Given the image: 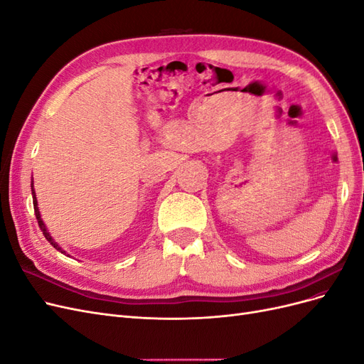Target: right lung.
<instances>
[{
	"label": "right lung",
	"instance_id": "obj_1",
	"mask_svg": "<svg viewBox=\"0 0 364 364\" xmlns=\"http://www.w3.org/2000/svg\"><path fill=\"white\" fill-rule=\"evenodd\" d=\"M31 194H33V206H35V215H36V218H38V223H39V228H41V230H42V234L46 235V238L50 241V245L53 246V247H56L59 252H62L63 255H67V252L65 250H62V247L56 243V241L53 240V237L50 235V232L47 230V226H46V223H43V220H42V217H41V213H39V208H38V200H36V193H35V188H33V181H31ZM67 257H70V255H67Z\"/></svg>",
	"mask_w": 364,
	"mask_h": 364
}]
</instances>
